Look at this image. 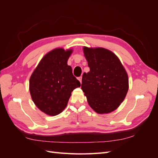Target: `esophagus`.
Masks as SVG:
<instances>
[{"label":"esophagus","mask_w":158,"mask_h":158,"mask_svg":"<svg viewBox=\"0 0 158 158\" xmlns=\"http://www.w3.org/2000/svg\"><path fill=\"white\" fill-rule=\"evenodd\" d=\"M82 76H80V77H78V80L80 81V83H82Z\"/></svg>","instance_id":"esophagus-1"}]
</instances>
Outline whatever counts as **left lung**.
<instances>
[{
	"label": "left lung",
	"mask_w": 158,
	"mask_h": 158,
	"mask_svg": "<svg viewBox=\"0 0 158 158\" xmlns=\"http://www.w3.org/2000/svg\"><path fill=\"white\" fill-rule=\"evenodd\" d=\"M89 72L82 76V88L89 106L99 114L117 109L128 90V77L117 56L102 47H84Z\"/></svg>",
	"instance_id": "8db88e82"
}]
</instances>
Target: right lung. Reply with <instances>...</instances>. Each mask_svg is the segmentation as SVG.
I'll return each mask as SVG.
<instances>
[{
	"label": "right lung",
	"mask_w": 158,
	"mask_h": 158,
	"mask_svg": "<svg viewBox=\"0 0 158 158\" xmlns=\"http://www.w3.org/2000/svg\"><path fill=\"white\" fill-rule=\"evenodd\" d=\"M72 49L56 48L43 57L30 78L29 89L36 107L50 116L66 108L73 91L80 83L67 64Z\"/></svg>",
	"instance_id": "1"
}]
</instances>
